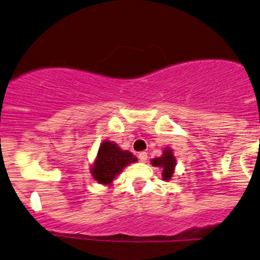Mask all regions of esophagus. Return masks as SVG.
<instances>
[{"instance_id": "34e87169", "label": "esophagus", "mask_w": 260, "mask_h": 260, "mask_svg": "<svg viewBox=\"0 0 260 260\" xmlns=\"http://www.w3.org/2000/svg\"><path fill=\"white\" fill-rule=\"evenodd\" d=\"M138 157H139V160L142 161V162H145V161H147V159H148V153H147V151H142V153L138 154Z\"/></svg>"}]
</instances>
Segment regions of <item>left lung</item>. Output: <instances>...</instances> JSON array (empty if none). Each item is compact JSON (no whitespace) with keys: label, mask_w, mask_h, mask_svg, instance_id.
Instances as JSON below:
<instances>
[{"label":"left lung","mask_w":260,"mask_h":260,"mask_svg":"<svg viewBox=\"0 0 260 260\" xmlns=\"http://www.w3.org/2000/svg\"><path fill=\"white\" fill-rule=\"evenodd\" d=\"M151 164L156 168L162 169V178L165 181H169L170 178L172 177L175 172V166H176V159L172 154V150L170 148H166L164 150L162 156L155 157V159L151 160Z\"/></svg>","instance_id":"obj_1"}]
</instances>
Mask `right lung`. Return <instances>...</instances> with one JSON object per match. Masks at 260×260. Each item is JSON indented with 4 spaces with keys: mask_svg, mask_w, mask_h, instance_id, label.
I'll use <instances>...</instances> for the list:
<instances>
[{
    "mask_svg": "<svg viewBox=\"0 0 260 260\" xmlns=\"http://www.w3.org/2000/svg\"><path fill=\"white\" fill-rule=\"evenodd\" d=\"M137 157L132 153L122 150L116 143L105 140L101 143L96 160L91 168V175L99 183L111 184L113 178L129 165L136 162Z\"/></svg>",
    "mask_w": 260,
    "mask_h": 260,
    "instance_id": "add662e5",
    "label": "right lung"
}]
</instances>
